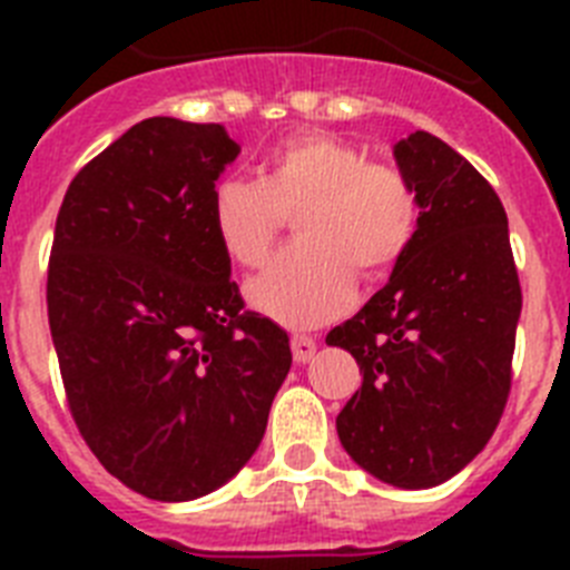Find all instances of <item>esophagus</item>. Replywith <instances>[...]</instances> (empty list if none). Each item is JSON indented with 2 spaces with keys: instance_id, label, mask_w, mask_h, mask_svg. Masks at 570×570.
Segmentation results:
<instances>
[{
  "instance_id": "1",
  "label": "esophagus",
  "mask_w": 570,
  "mask_h": 570,
  "mask_svg": "<svg viewBox=\"0 0 570 570\" xmlns=\"http://www.w3.org/2000/svg\"><path fill=\"white\" fill-rule=\"evenodd\" d=\"M291 351H294V360L299 362V365H305V362L314 360L316 340H311V336H294V340H291Z\"/></svg>"
}]
</instances>
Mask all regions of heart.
Instances as JSON below:
<instances>
[{"instance_id": "heart-1", "label": "heart", "mask_w": 570, "mask_h": 570, "mask_svg": "<svg viewBox=\"0 0 570 570\" xmlns=\"http://www.w3.org/2000/svg\"><path fill=\"white\" fill-rule=\"evenodd\" d=\"M302 242L254 276L256 308L288 328H316L351 305L356 271L387 274L416 234V194L400 168L367 163L328 134H296L271 148L265 179L225 176L210 194V225L230 259L259 265L296 214Z\"/></svg>"}]
</instances>
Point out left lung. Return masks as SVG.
I'll return each instance as SVG.
<instances>
[{
    "instance_id": "1",
    "label": "left lung",
    "mask_w": 570,
    "mask_h": 570,
    "mask_svg": "<svg viewBox=\"0 0 570 570\" xmlns=\"http://www.w3.org/2000/svg\"><path fill=\"white\" fill-rule=\"evenodd\" d=\"M416 234L382 291L325 342L362 385L336 416L347 456L396 488H434L491 440L511 391L522 291L485 176L428 130L394 145Z\"/></svg>"
}]
</instances>
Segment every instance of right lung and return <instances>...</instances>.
<instances>
[{
	"instance_id": "1",
	"label": "right lung",
	"mask_w": 570,
	"mask_h": 570,
	"mask_svg": "<svg viewBox=\"0 0 570 570\" xmlns=\"http://www.w3.org/2000/svg\"><path fill=\"white\" fill-rule=\"evenodd\" d=\"M239 145L223 125L150 116L70 183L48 265V322L70 414L130 491L188 502L265 436L288 334L242 311L210 194Z\"/></svg>"
}]
</instances>
